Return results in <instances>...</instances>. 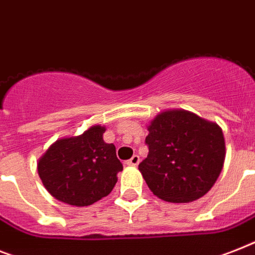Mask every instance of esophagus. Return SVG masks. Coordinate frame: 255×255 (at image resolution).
Instances as JSON below:
<instances>
[{
	"mask_svg": "<svg viewBox=\"0 0 255 255\" xmlns=\"http://www.w3.org/2000/svg\"><path fill=\"white\" fill-rule=\"evenodd\" d=\"M138 162H140V157H138L137 154H133V156L127 161V165H129V166H136V165H138Z\"/></svg>",
	"mask_w": 255,
	"mask_h": 255,
	"instance_id": "34e87169",
	"label": "esophagus"
}]
</instances>
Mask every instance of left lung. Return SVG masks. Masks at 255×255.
Returning <instances> with one entry per match:
<instances>
[{"instance_id": "obj_1", "label": "left lung", "mask_w": 255, "mask_h": 255, "mask_svg": "<svg viewBox=\"0 0 255 255\" xmlns=\"http://www.w3.org/2000/svg\"><path fill=\"white\" fill-rule=\"evenodd\" d=\"M148 131L149 153L138 170L149 190L171 203L206 195L224 165L221 128L185 110H171L157 115Z\"/></svg>"}]
</instances>
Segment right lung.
<instances>
[{
	"instance_id": "obj_1",
	"label": "right lung",
	"mask_w": 255,
	"mask_h": 255,
	"mask_svg": "<svg viewBox=\"0 0 255 255\" xmlns=\"http://www.w3.org/2000/svg\"><path fill=\"white\" fill-rule=\"evenodd\" d=\"M106 128L94 126L77 137L61 138L38 162V173L53 198L85 207L113 191L123 165L114 144L103 141Z\"/></svg>"
}]
</instances>
